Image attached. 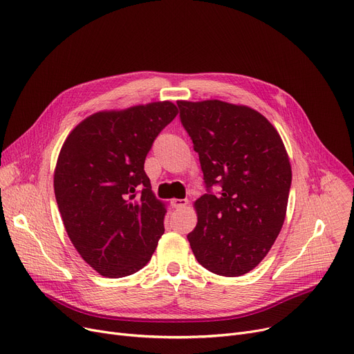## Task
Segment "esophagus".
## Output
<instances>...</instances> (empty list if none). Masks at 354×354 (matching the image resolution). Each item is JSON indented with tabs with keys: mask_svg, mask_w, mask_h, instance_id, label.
I'll use <instances>...</instances> for the list:
<instances>
[{
	"mask_svg": "<svg viewBox=\"0 0 354 354\" xmlns=\"http://www.w3.org/2000/svg\"><path fill=\"white\" fill-rule=\"evenodd\" d=\"M188 205V199H172V207L176 208V209H180V208H185Z\"/></svg>",
	"mask_w": 354,
	"mask_h": 354,
	"instance_id": "34e87169",
	"label": "esophagus"
}]
</instances>
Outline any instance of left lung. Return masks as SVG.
<instances>
[{"instance_id": "obj_1", "label": "left lung", "mask_w": 354, "mask_h": 354, "mask_svg": "<svg viewBox=\"0 0 354 354\" xmlns=\"http://www.w3.org/2000/svg\"><path fill=\"white\" fill-rule=\"evenodd\" d=\"M178 107L208 191L194 203L192 252L214 274L244 275L263 261L284 224L291 187L286 146L248 106L179 100ZM215 184L221 189L216 196L210 192Z\"/></svg>"}]
</instances>
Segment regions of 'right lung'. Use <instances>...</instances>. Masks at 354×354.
<instances>
[{
    "label": "right lung",
    "mask_w": 354,
    "mask_h": 354,
    "mask_svg": "<svg viewBox=\"0 0 354 354\" xmlns=\"http://www.w3.org/2000/svg\"><path fill=\"white\" fill-rule=\"evenodd\" d=\"M178 115L171 102L86 118L64 140L54 169V194L67 235L100 275L142 270L165 232V203L143 166L160 130Z\"/></svg>",
    "instance_id": "add662e5"
}]
</instances>
